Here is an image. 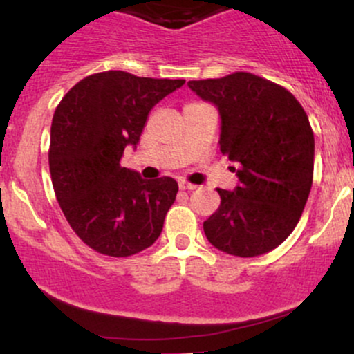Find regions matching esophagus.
<instances>
[{
    "mask_svg": "<svg viewBox=\"0 0 354 354\" xmlns=\"http://www.w3.org/2000/svg\"><path fill=\"white\" fill-rule=\"evenodd\" d=\"M180 188H181V189H187V192H192V189H195V188H196V185L187 183V181H181V183H180Z\"/></svg>",
    "mask_w": 354,
    "mask_h": 354,
    "instance_id": "1",
    "label": "esophagus"
}]
</instances>
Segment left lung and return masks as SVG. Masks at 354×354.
<instances>
[{
	"instance_id": "left-lung-1",
	"label": "left lung",
	"mask_w": 354,
	"mask_h": 354,
	"mask_svg": "<svg viewBox=\"0 0 354 354\" xmlns=\"http://www.w3.org/2000/svg\"><path fill=\"white\" fill-rule=\"evenodd\" d=\"M221 115L222 154L239 185L217 188L221 205L203 222L227 254L252 258L278 248L299 224L314 178V132L295 96L251 73L188 81Z\"/></svg>"
}]
</instances>
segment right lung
I'll return each mask as SVG.
<instances>
[{
    "mask_svg": "<svg viewBox=\"0 0 354 354\" xmlns=\"http://www.w3.org/2000/svg\"><path fill=\"white\" fill-rule=\"evenodd\" d=\"M183 84L105 71L74 84L55 109L52 187L66 221L95 251L127 258L161 234L178 183L169 176L142 180L120 159L125 147L139 144L152 106Z\"/></svg>",
    "mask_w": 354,
    "mask_h": 354,
    "instance_id": "right-lung-1",
    "label": "right lung"
}]
</instances>
